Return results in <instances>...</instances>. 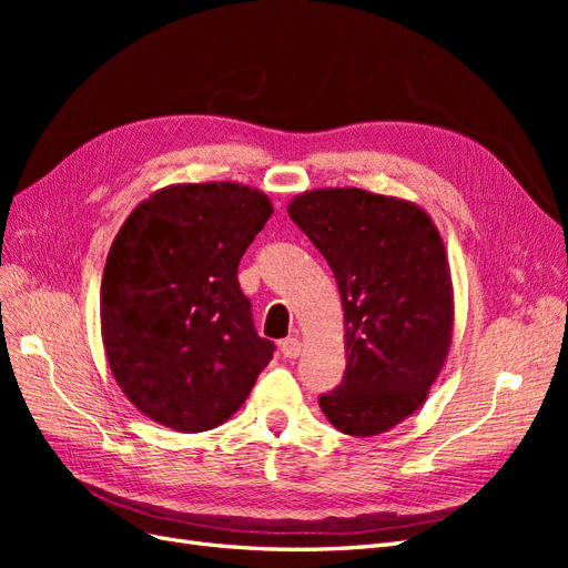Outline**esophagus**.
<instances>
[{"label":"esophagus","mask_w":568,"mask_h":568,"mask_svg":"<svg viewBox=\"0 0 568 568\" xmlns=\"http://www.w3.org/2000/svg\"><path fill=\"white\" fill-rule=\"evenodd\" d=\"M301 351H303V343H301L298 336H288V338L282 341V355L284 357L296 359L301 355Z\"/></svg>","instance_id":"34e87169"}]
</instances>
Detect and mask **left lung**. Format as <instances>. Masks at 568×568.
<instances>
[{"label":"left lung","mask_w":568,"mask_h":568,"mask_svg":"<svg viewBox=\"0 0 568 568\" xmlns=\"http://www.w3.org/2000/svg\"><path fill=\"white\" fill-rule=\"evenodd\" d=\"M288 215L326 257L343 305L346 374L320 407L343 434H384L422 407L450 353L440 232L422 205L357 186L311 189Z\"/></svg>","instance_id":"left-lung-1"}]
</instances>
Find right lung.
<instances>
[{"label":"right lung","instance_id":"1","mask_svg":"<svg viewBox=\"0 0 568 568\" xmlns=\"http://www.w3.org/2000/svg\"><path fill=\"white\" fill-rule=\"evenodd\" d=\"M239 182L170 184L118 230L101 277V341L125 398L168 428L199 434L244 405L272 359L236 267L272 215Z\"/></svg>","mask_w":568,"mask_h":568}]
</instances>
